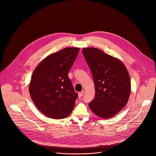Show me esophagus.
I'll return each mask as SVG.
<instances>
[{
	"mask_svg": "<svg viewBox=\"0 0 156 156\" xmlns=\"http://www.w3.org/2000/svg\"><path fill=\"white\" fill-rule=\"evenodd\" d=\"M84 93V91H82L81 92L78 93V97H79V98H81V97L83 96Z\"/></svg>",
	"mask_w": 156,
	"mask_h": 156,
	"instance_id": "1",
	"label": "esophagus"
}]
</instances>
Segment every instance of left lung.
Here are the masks:
<instances>
[{"label":"left lung","instance_id":"obj_1","mask_svg":"<svg viewBox=\"0 0 156 156\" xmlns=\"http://www.w3.org/2000/svg\"><path fill=\"white\" fill-rule=\"evenodd\" d=\"M82 52L95 86V97L89 106L101 118L112 117L128 101L131 91L128 72L121 61L100 49L83 48Z\"/></svg>","mask_w":156,"mask_h":156}]
</instances>
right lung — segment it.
<instances>
[{"mask_svg": "<svg viewBox=\"0 0 156 156\" xmlns=\"http://www.w3.org/2000/svg\"><path fill=\"white\" fill-rule=\"evenodd\" d=\"M80 49L67 48L44 58L35 69L30 93L37 108L46 116L62 119L73 110L78 94L68 76Z\"/></svg>", "mask_w": 156, "mask_h": 156, "instance_id": "right-lung-1", "label": "right lung"}]
</instances>
